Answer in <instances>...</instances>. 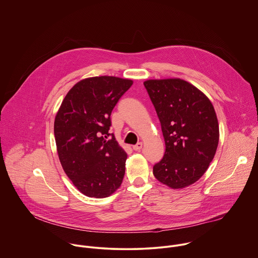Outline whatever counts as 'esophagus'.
<instances>
[{"label":"esophagus","mask_w":258,"mask_h":258,"mask_svg":"<svg viewBox=\"0 0 258 258\" xmlns=\"http://www.w3.org/2000/svg\"><path fill=\"white\" fill-rule=\"evenodd\" d=\"M133 149H134L135 151H139L140 149H142V143H141V142L137 143L136 145H134V146H133Z\"/></svg>","instance_id":"34e87169"}]
</instances>
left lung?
Segmentation results:
<instances>
[{
  "mask_svg": "<svg viewBox=\"0 0 258 258\" xmlns=\"http://www.w3.org/2000/svg\"><path fill=\"white\" fill-rule=\"evenodd\" d=\"M165 141V154L153 167L172 189L187 187L206 172L219 141L214 107L199 89L179 78L144 82Z\"/></svg>",
  "mask_w": 258,
  "mask_h": 258,
  "instance_id": "8db88e82",
  "label": "left lung"
}]
</instances>
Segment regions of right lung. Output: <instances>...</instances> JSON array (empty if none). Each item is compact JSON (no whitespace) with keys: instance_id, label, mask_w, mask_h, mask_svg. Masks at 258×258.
<instances>
[{"instance_id":"1","label":"right lung","mask_w":258,"mask_h":258,"mask_svg":"<svg viewBox=\"0 0 258 258\" xmlns=\"http://www.w3.org/2000/svg\"><path fill=\"white\" fill-rule=\"evenodd\" d=\"M132 84V80L113 76L81 80L67 93L55 117L61 165L88 197H108L123 181L127 154L109 133L110 116Z\"/></svg>"}]
</instances>
